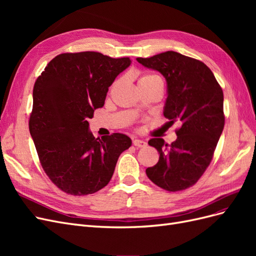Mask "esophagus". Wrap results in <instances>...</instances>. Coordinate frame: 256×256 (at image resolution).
<instances>
[{
    "label": "esophagus",
    "instance_id": "1",
    "mask_svg": "<svg viewBox=\"0 0 256 256\" xmlns=\"http://www.w3.org/2000/svg\"><path fill=\"white\" fill-rule=\"evenodd\" d=\"M132 143H134V146H136V147H145V146L147 145L145 141H143V140H138V138H134Z\"/></svg>",
    "mask_w": 256,
    "mask_h": 256
}]
</instances>
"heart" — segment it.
Returning a JSON list of instances; mask_svg holds the SVG:
<instances>
[{"label": "heart", "mask_w": 256, "mask_h": 256, "mask_svg": "<svg viewBox=\"0 0 256 256\" xmlns=\"http://www.w3.org/2000/svg\"><path fill=\"white\" fill-rule=\"evenodd\" d=\"M140 81H159L162 83V79L160 78V76L158 74H145L141 76V79L138 80V82ZM164 84V83H162Z\"/></svg>", "instance_id": "1"}]
</instances>
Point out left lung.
<instances>
[{"label":"left lung","instance_id":"8db88e82","mask_svg":"<svg viewBox=\"0 0 256 256\" xmlns=\"http://www.w3.org/2000/svg\"><path fill=\"white\" fill-rule=\"evenodd\" d=\"M143 66L159 72L168 85L164 115L170 124H180L171 145L164 138L148 141L160 156L146 175L166 191H180L194 184L210 164L224 127L223 92L203 62L166 51L152 58H138Z\"/></svg>","mask_w":256,"mask_h":256}]
</instances>
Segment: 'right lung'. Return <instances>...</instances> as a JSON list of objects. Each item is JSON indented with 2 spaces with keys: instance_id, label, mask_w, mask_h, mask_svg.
<instances>
[{
  "instance_id": "right-lung-1",
  "label": "right lung",
  "mask_w": 256,
  "mask_h": 256,
  "mask_svg": "<svg viewBox=\"0 0 256 256\" xmlns=\"http://www.w3.org/2000/svg\"><path fill=\"white\" fill-rule=\"evenodd\" d=\"M130 64L129 58L99 52L62 53L34 84L30 134L44 171L68 194L88 196L106 187L120 154L132 143L126 134L96 138L88 130V118Z\"/></svg>"
}]
</instances>
